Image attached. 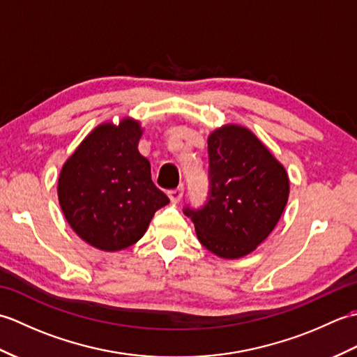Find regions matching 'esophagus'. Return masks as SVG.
Here are the masks:
<instances>
[{
	"instance_id": "obj_1",
	"label": "esophagus",
	"mask_w": 357,
	"mask_h": 357,
	"mask_svg": "<svg viewBox=\"0 0 357 357\" xmlns=\"http://www.w3.org/2000/svg\"><path fill=\"white\" fill-rule=\"evenodd\" d=\"M183 195H184V188L179 187V188H174V190L169 192V198L173 204H178L181 199H183Z\"/></svg>"
}]
</instances>
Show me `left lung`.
<instances>
[{
	"instance_id": "left-lung-1",
	"label": "left lung",
	"mask_w": 357,
	"mask_h": 357,
	"mask_svg": "<svg viewBox=\"0 0 357 357\" xmlns=\"http://www.w3.org/2000/svg\"><path fill=\"white\" fill-rule=\"evenodd\" d=\"M210 196L185 208L196 236L222 259L255 252L275 230L290 195L285 167L247 127L225 124L208 135Z\"/></svg>"
}]
</instances>
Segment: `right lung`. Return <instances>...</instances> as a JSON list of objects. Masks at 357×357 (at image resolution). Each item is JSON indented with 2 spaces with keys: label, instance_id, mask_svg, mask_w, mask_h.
<instances>
[{
  "label": "right lung",
  "instance_id": "add662e5",
  "mask_svg": "<svg viewBox=\"0 0 357 357\" xmlns=\"http://www.w3.org/2000/svg\"><path fill=\"white\" fill-rule=\"evenodd\" d=\"M144 128L126 116L102 123L67 158L58 178V201L72 230L102 252L138 242L169 198L151 181L138 144Z\"/></svg>",
  "mask_w": 357,
  "mask_h": 357
}]
</instances>
